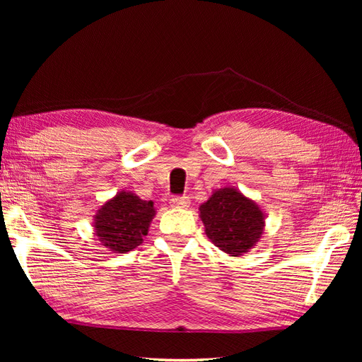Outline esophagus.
<instances>
[{
  "label": "esophagus",
  "instance_id": "34e87169",
  "mask_svg": "<svg viewBox=\"0 0 362 362\" xmlns=\"http://www.w3.org/2000/svg\"><path fill=\"white\" fill-rule=\"evenodd\" d=\"M189 197L188 196H182V197H173L171 199V206L174 209H188L189 206Z\"/></svg>",
  "mask_w": 362,
  "mask_h": 362
}]
</instances>
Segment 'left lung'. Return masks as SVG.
Returning <instances> with one entry per match:
<instances>
[{
	"instance_id": "left-lung-1",
	"label": "left lung",
	"mask_w": 362,
	"mask_h": 362,
	"mask_svg": "<svg viewBox=\"0 0 362 362\" xmlns=\"http://www.w3.org/2000/svg\"><path fill=\"white\" fill-rule=\"evenodd\" d=\"M199 216L209 240L230 257L249 252L264 233V211L235 187L214 189L199 206Z\"/></svg>"
}]
</instances>
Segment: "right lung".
<instances>
[{
  "instance_id": "obj_1",
  "label": "right lung",
  "mask_w": 362,
  "mask_h": 362,
  "mask_svg": "<svg viewBox=\"0 0 362 362\" xmlns=\"http://www.w3.org/2000/svg\"><path fill=\"white\" fill-rule=\"evenodd\" d=\"M152 201L122 189L105 201L93 216L98 241L115 253H127L143 243L156 216Z\"/></svg>"
}]
</instances>
